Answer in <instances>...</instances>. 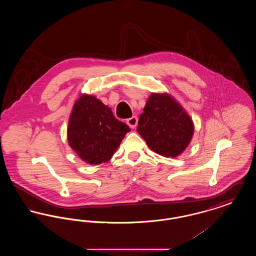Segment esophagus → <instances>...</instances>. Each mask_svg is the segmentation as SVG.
I'll use <instances>...</instances> for the list:
<instances>
[{"label": "esophagus", "instance_id": "34e87169", "mask_svg": "<svg viewBox=\"0 0 256 256\" xmlns=\"http://www.w3.org/2000/svg\"><path fill=\"white\" fill-rule=\"evenodd\" d=\"M137 122H138V119H137V117L136 116H132V117H130V118H128V120H126V124L130 126V128H134L136 126H137Z\"/></svg>", "mask_w": 256, "mask_h": 256}]
</instances>
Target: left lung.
Returning <instances> with one entry per match:
<instances>
[{
  "instance_id": "left-lung-1",
  "label": "left lung",
  "mask_w": 256,
  "mask_h": 256,
  "mask_svg": "<svg viewBox=\"0 0 256 256\" xmlns=\"http://www.w3.org/2000/svg\"><path fill=\"white\" fill-rule=\"evenodd\" d=\"M137 132L154 152L176 158L191 142L194 124L170 95L152 93L140 115Z\"/></svg>"
}]
</instances>
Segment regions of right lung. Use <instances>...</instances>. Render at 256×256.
Here are the masks:
<instances>
[{
  "label": "right lung",
  "instance_id": "add662e5",
  "mask_svg": "<svg viewBox=\"0 0 256 256\" xmlns=\"http://www.w3.org/2000/svg\"><path fill=\"white\" fill-rule=\"evenodd\" d=\"M130 128L117 120L108 106L94 96L74 102L68 124V143L86 163L108 161Z\"/></svg>",
  "mask_w": 256,
  "mask_h": 256
}]
</instances>
